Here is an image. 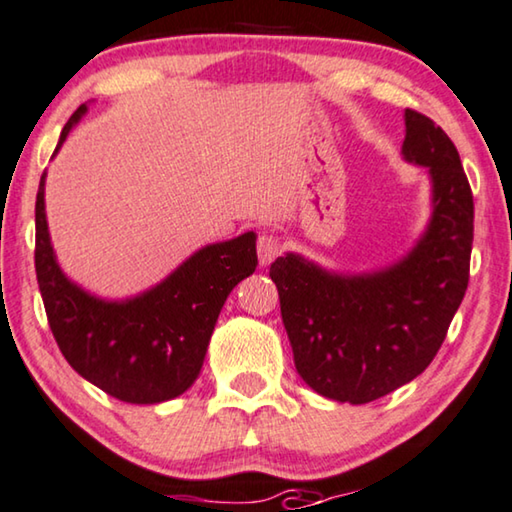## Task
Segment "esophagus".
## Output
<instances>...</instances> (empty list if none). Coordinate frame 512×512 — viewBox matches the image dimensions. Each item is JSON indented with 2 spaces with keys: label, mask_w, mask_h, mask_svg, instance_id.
I'll list each match as a JSON object with an SVG mask.
<instances>
[{
  "label": "esophagus",
  "mask_w": 512,
  "mask_h": 512,
  "mask_svg": "<svg viewBox=\"0 0 512 512\" xmlns=\"http://www.w3.org/2000/svg\"><path fill=\"white\" fill-rule=\"evenodd\" d=\"M278 255H280V239H278V236L269 234V232H264V234L257 239V257H259V264L269 266Z\"/></svg>",
  "instance_id": "obj_1"
}]
</instances>
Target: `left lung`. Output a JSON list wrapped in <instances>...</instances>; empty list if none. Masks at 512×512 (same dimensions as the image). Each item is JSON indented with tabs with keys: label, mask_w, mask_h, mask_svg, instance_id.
<instances>
[{
	"label": "left lung",
	"mask_w": 512,
	"mask_h": 512,
	"mask_svg": "<svg viewBox=\"0 0 512 512\" xmlns=\"http://www.w3.org/2000/svg\"><path fill=\"white\" fill-rule=\"evenodd\" d=\"M402 156L427 167L432 211L416 246L370 273H335L296 253L271 264L294 365L312 391L365 404L432 363L469 285L474 195L460 154L432 119L404 110Z\"/></svg>",
	"instance_id": "obj_1"
}]
</instances>
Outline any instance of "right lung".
<instances>
[{"mask_svg":"<svg viewBox=\"0 0 512 512\" xmlns=\"http://www.w3.org/2000/svg\"><path fill=\"white\" fill-rule=\"evenodd\" d=\"M85 112L87 105L73 112L55 154ZM255 241L246 232L209 243L147 292L101 299L61 271L45 218V172L38 183L34 259L52 335L80 377L121 402L158 404L193 386L227 296L253 276Z\"/></svg>","mask_w":512,"mask_h":512,"instance_id":"add662e5","label":"right lung"}]
</instances>
